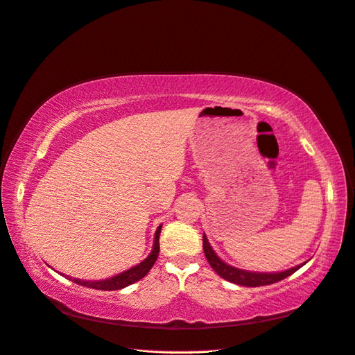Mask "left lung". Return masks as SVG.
I'll return each mask as SVG.
<instances>
[{
    "instance_id": "1",
    "label": "left lung",
    "mask_w": 355,
    "mask_h": 355,
    "mask_svg": "<svg viewBox=\"0 0 355 355\" xmlns=\"http://www.w3.org/2000/svg\"><path fill=\"white\" fill-rule=\"evenodd\" d=\"M202 249H204V254H206V257H207V262L210 263L214 272L220 275L222 278H225L227 282H231V283L239 284V286H245V287H259V286H268V284H274L277 282H282L288 275L296 272L300 266H304L306 263V262H304V263L290 268V270H286L282 272L245 271V270H240V268H235V266L225 263L211 249L206 234H202Z\"/></svg>"
}]
</instances>
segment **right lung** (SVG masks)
<instances>
[{
  "label": "right lung",
  "instance_id": "obj_1",
  "mask_svg": "<svg viewBox=\"0 0 355 355\" xmlns=\"http://www.w3.org/2000/svg\"><path fill=\"white\" fill-rule=\"evenodd\" d=\"M159 232H161V225L157 228L155 231V237H154V245H153V250L149 253V256L146 257L145 261H142L139 265L132 266L130 270H127L121 274H116L111 278H106V280H96V282H84L80 280V278H72L68 277L69 280H72L73 283H77L80 286L84 287H90V288H98V290H120L124 288L127 286H130L139 280H142V278L149 272V270L154 266L158 253H159Z\"/></svg>",
  "mask_w": 355,
  "mask_h": 355
}]
</instances>
